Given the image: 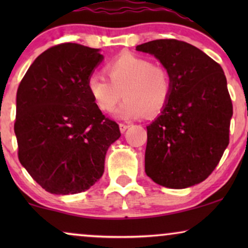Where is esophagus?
Returning a JSON list of instances; mask_svg holds the SVG:
<instances>
[{
	"mask_svg": "<svg viewBox=\"0 0 248 248\" xmlns=\"http://www.w3.org/2000/svg\"><path fill=\"white\" fill-rule=\"evenodd\" d=\"M128 127H130V124H124V123L120 124V130H121L122 133H124V132L126 131Z\"/></svg>",
	"mask_w": 248,
	"mask_h": 248,
	"instance_id": "obj_1",
	"label": "esophagus"
}]
</instances>
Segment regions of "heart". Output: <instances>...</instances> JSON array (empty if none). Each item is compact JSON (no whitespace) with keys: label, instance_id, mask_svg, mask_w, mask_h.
<instances>
[{"label":"heart","instance_id":"obj_1","mask_svg":"<svg viewBox=\"0 0 248 248\" xmlns=\"http://www.w3.org/2000/svg\"><path fill=\"white\" fill-rule=\"evenodd\" d=\"M108 78L99 73L90 74L87 88L93 103L101 111L114 110L122 98L125 101L115 111L121 120H135L144 114L155 115L164 109L171 94L168 70L152 64L149 59L123 53L105 65Z\"/></svg>","mask_w":248,"mask_h":248}]
</instances>
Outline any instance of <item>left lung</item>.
<instances>
[{
	"label": "left lung",
	"mask_w": 248,
	"mask_h": 248,
	"mask_svg": "<svg viewBox=\"0 0 248 248\" xmlns=\"http://www.w3.org/2000/svg\"><path fill=\"white\" fill-rule=\"evenodd\" d=\"M160 61L171 79V94L147 126L145 174L169 188H186L209 177L229 144L232 116L222 67L201 49L176 39L137 46Z\"/></svg>",
	"instance_id": "8db88e82"
}]
</instances>
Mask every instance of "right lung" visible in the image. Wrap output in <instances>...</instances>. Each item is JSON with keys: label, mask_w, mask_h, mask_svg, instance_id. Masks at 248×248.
<instances>
[{"label": "right lung", "mask_w": 248, "mask_h": 248, "mask_svg": "<svg viewBox=\"0 0 248 248\" xmlns=\"http://www.w3.org/2000/svg\"><path fill=\"white\" fill-rule=\"evenodd\" d=\"M103 60L97 48L60 44L40 54L19 84V160L52 194L90 188L104 174L108 148L121 137L118 124L105 117L87 88Z\"/></svg>", "instance_id": "obj_1"}]
</instances>
